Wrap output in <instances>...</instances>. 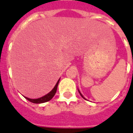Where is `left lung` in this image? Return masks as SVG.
I'll return each mask as SVG.
<instances>
[{
	"mask_svg": "<svg viewBox=\"0 0 133 133\" xmlns=\"http://www.w3.org/2000/svg\"><path fill=\"white\" fill-rule=\"evenodd\" d=\"M79 94H80V95H81V97H83V99H85V98H84V97H83V95H81V92H80V91H79Z\"/></svg>",
	"mask_w": 133,
	"mask_h": 133,
	"instance_id": "left-lung-1",
	"label": "left lung"
}]
</instances>
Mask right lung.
<instances>
[{"label":"right lung","instance_id":"obj_1","mask_svg":"<svg viewBox=\"0 0 133 133\" xmlns=\"http://www.w3.org/2000/svg\"><path fill=\"white\" fill-rule=\"evenodd\" d=\"M59 80L60 79H58V81H57V83L55 85V86L54 87V88L52 89V90L50 91V92L47 94L46 95L43 96V97H41V98H38V99H30V98H28V97H25L26 99H28V101H30V102H32V103H45V102H47V101H49L50 100L53 98V97L55 95V93L56 92V90H57V87H58V82H59Z\"/></svg>","mask_w":133,"mask_h":133}]
</instances>
